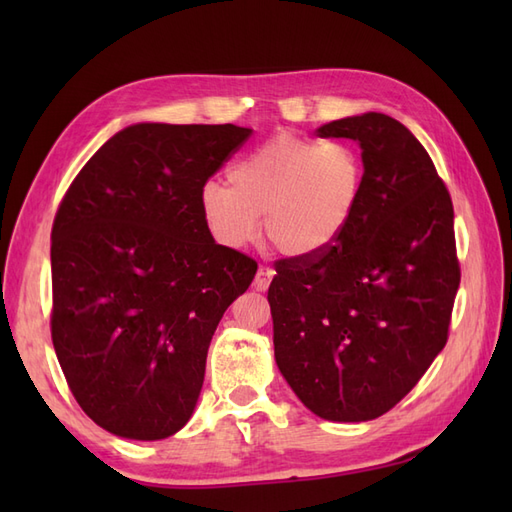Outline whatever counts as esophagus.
Masks as SVG:
<instances>
[{
  "mask_svg": "<svg viewBox=\"0 0 512 512\" xmlns=\"http://www.w3.org/2000/svg\"><path fill=\"white\" fill-rule=\"evenodd\" d=\"M273 275H275V271H273L271 267L260 265V267H258V273H256V280H254L256 288H258V290H267L269 284H271V280H273Z\"/></svg>",
  "mask_w": 512,
  "mask_h": 512,
  "instance_id": "esophagus-1",
  "label": "esophagus"
}]
</instances>
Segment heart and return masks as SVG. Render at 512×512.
<instances>
[{
	"label": "heart",
	"mask_w": 512,
	"mask_h": 512,
	"mask_svg": "<svg viewBox=\"0 0 512 512\" xmlns=\"http://www.w3.org/2000/svg\"><path fill=\"white\" fill-rule=\"evenodd\" d=\"M363 160L350 143L280 132L228 168V183L200 188L215 241L243 247L260 230L277 252L312 258L344 237L363 194Z\"/></svg>",
	"instance_id": "1"
}]
</instances>
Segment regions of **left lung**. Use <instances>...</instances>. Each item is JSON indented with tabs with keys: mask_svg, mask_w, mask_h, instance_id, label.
I'll list each match as a JSON object with an SVG mask.
<instances>
[{
	"mask_svg": "<svg viewBox=\"0 0 512 512\" xmlns=\"http://www.w3.org/2000/svg\"><path fill=\"white\" fill-rule=\"evenodd\" d=\"M316 134L361 143L363 194L327 252L275 260V361L320 418L371 421L446 346L461 282L453 200L425 147L389 115L337 119Z\"/></svg>",
	"mask_w": 512,
	"mask_h": 512,
	"instance_id": "left-lung-1",
	"label": "left lung"
}]
</instances>
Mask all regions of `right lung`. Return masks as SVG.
Returning <instances> with one entry per match:
<instances>
[{
	"mask_svg": "<svg viewBox=\"0 0 512 512\" xmlns=\"http://www.w3.org/2000/svg\"><path fill=\"white\" fill-rule=\"evenodd\" d=\"M252 130L136 123L74 177L51 230V337L83 412L162 440L194 412L211 337L258 262L215 243L200 188Z\"/></svg>",
	"mask_w": 512,
	"mask_h": 512,
	"instance_id": "obj_1",
	"label": "right lung"
}]
</instances>
